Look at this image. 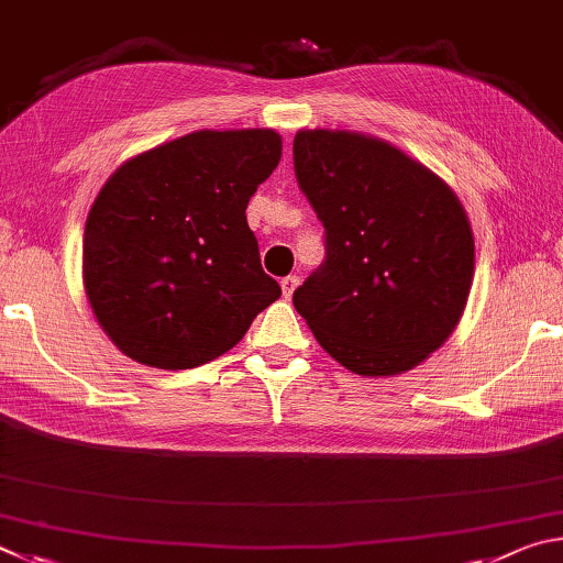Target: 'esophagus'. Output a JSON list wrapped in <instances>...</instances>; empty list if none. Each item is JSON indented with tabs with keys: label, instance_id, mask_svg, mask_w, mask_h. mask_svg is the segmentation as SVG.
<instances>
[{
	"label": "esophagus",
	"instance_id": "1",
	"mask_svg": "<svg viewBox=\"0 0 563 563\" xmlns=\"http://www.w3.org/2000/svg\"><path fill=\"white\" fill-rule=\"evenodd\" d=\"M299 287V276L297 274H289V276H284V279H282V291H284V297H291V294H294V289H297Z\"/></svg>",
	"mask_w": 563,
	"mask_h": 563
}]
</instances>
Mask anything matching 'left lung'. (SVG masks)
Returning <instances> with one entry per match:
<instances>
[{
	"mask_svg": "<svg viewBox=\"0 0 563 563\" xmlns=\"http://www.w3.org/2000/svg\"><path fill=\"white\" fill-rule=\"evenodd\" d=\"M294 173L327 230V260L294 307L358 376L416 368L450 339L470 297L465 207L426 165L363 133L299 131Z\"/></svg>",
	"mask_w": 563,
	"mask_h": 563,
	"instance_id": "1",
	"label": "left lung"
}]
</instances>
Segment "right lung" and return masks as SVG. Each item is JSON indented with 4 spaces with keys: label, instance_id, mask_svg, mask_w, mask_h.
<instances>
[{
    "label": "right lung",
    "instance_id": "1",
    "mask_svg": "<svg viewBox=\"0 0 563 563\" xmlns=\"http://www.w3.org/2000/svg\"><path fill=\"white\" fill-rule=\"evenodd\" d=\"M279 157L269 128L197 131L108 177L86 220L84 287L125 356L165 371L202 366L282 297L244 214Z\"/></svg>",
    "mask_w": 563,
    "mask_h": 563
}]
</instances>
